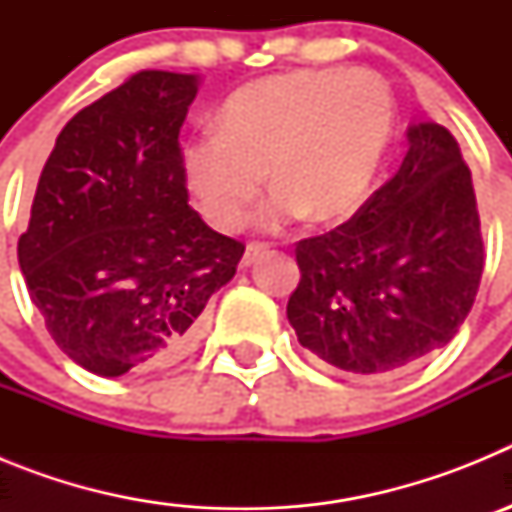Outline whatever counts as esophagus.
<instances>
[{
	"label": "esophagus",
	"mask_w": 512,
	"mask_h": 512,
	"mask_svg": "<svg viewBox=\"0 0 512 512\" xmlns=\"http://www.w3.org/2000/svg\"><path fill=\"white\" fill-rule=\"evenodd\" d=\"M261 253H266V246H264V243H248L246 253H243V259H241V266H243V269H248V266H251L253 261L259 259Z\"/></svg>",
	"instance_id": "1"
}]
</instances>
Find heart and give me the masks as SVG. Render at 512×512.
I'll use <instances>...</instances> for the list:
<instances>
[{
  "label": "heart",
  "instance_id": "heart-1",
  "mask_svg": "<svg viewBox=\"0 0 512 512\" xmlns=\"http://www.w3.org/2000/svg\"><path fill=\"white\" fill-rule=\"evenodd\" d=\"M217 122L182 148L184 184L217 230L246 223L264 171L277 189L261 215L266 228L300 215L333 225L354 215L372 189L395 99L369 71L302 69L235 89Z\"/></svg>",
  "mask_w": 512,
  "mask_h": 512
}]
</instances>
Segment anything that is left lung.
Listing matches in <instances>:
<instances>
[{"label":"left lung","mask_w":512,"mask_h":512,"mask_svg":"<svg viewBox=\"0 0 512 512\" xmlns=\"http://www.w3.org/2000/svg\"><path fill=\"white\" fill-rule=\"evenodd\" d=\"M400 171L348 223L297 243V341L346 374L382 377L443 348L485 269L472 174L438 122L408 128Z\"/></svg>","instance_id":"obj_1"}]
</instances>
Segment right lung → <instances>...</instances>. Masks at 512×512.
<instances>
[{
	"label": "right lung",
	"instance_id": "obj_1",
	"mask_svg": "<svg viewBox=\"0 0 512 512\" xmlns=\"http://www.w3.org/2000/svg\"><path fill=\"white\" fill-rule=\"evenodd\" d=\"M194 97L192 74L140 71L66 122L40 174L17 261L53 341L99 377L182 361L246 251L187 202Z\"/></svg>",
	"mask_w": 512,
	"mask_h": 512
}]
</instances>
